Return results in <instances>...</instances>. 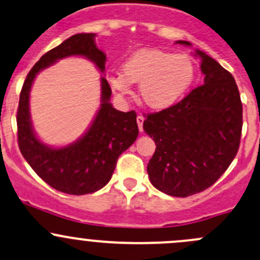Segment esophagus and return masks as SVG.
I'll list each match as a JSON object with an SVG mask.
<instances>
[{"label": "esophagus", "instance_id": "obj_1", "mask_svg": "<svg viewBox=\"0 0 260 260\" xmlns=\"http://www.w3.org/2000/svg\"><path fill=\"white\" fill-rule=\"evenodd\" d=\"M143 122H144V117L138 116L137 123H138V127H139V132H143Z\"/></svg>", "mask_w": 260, "mask_h": 260}]
</instances>
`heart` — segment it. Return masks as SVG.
Returning <instances> with one entry per match:
<instances>
[{
    "label": "heart",
    "instance_id": "heart-1",
    "mask_svg": "<svg viewBox=\"0 0 260 260\" xmlns=\"http://www.w3.org/2000/svg\"><path fill=\"white\" fill-rule=\"evenodd\" d=\"M194 77L192 59L184 54L159 50H143L133 54L123 72L108 76L112 91L119 95L132 92V83L141 84L139 93L148 107L163 109L185 93Z\"/></svg>",
    "mask_w": 260,
    "mask_h": 260
}]
</instances>
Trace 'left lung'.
<instances>
[{
  "label": "left lung",
  "instance_id": "obj_1",
  "mask_svg": "<svg viewBox=\"0 0 260 260\" xmlns=\"http://www.w3.org/2000/svg\"><path fill=\"white\" fill-rule=\"evenodd\" d=\"M190 46L187 41H177ZM203 84L182 101L147 114L143 128L155 142L147 172L158 190L188 197L214 184L239 149L243 106L234 77L202 51Z\"/></svg>",
  "mask_w": 260,
  "mask_h": 260
}]
</instances>
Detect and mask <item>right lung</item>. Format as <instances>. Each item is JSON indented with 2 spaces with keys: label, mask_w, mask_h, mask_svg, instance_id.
Returning <instances> with one entry per match:
<instances>
[{
  "label": "right lung",
  "mask_w": 260,
  "mask_h": 260,
  "mask_svg": "<svg viewBox=\"0 0 260 260\" xmlns=\"http://www.w3.org/2000/svg\"><path fill=\"white\" fill-rule=\"evenodd\" d=\"M83 56L105 71L106 54L95 46L94 34H78L43 54L22 86L17 109L18 147L24 159L52 188L67 194L82 196L101 189L111 179L117 159L138 137L137 114L121 112L109 103L112 91L101 80V108L83 137L63 148H51L36 137L29 116V91L40 71L58 59Z\"/></svg>",
  "instance_id": "right-lung-1"
}]
</instances>
